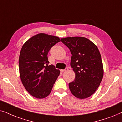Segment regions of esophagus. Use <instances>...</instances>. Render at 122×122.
Masks as SVG:
<instances>
[{
    "instance_id": "34e87169",
    "label": "esophagus",
    "mask_w": 122,
    "mask_h": 122,
    "mask_svg": "<svg viewBox=\"0 0 122 122\" xmlns=\"http://www.w3.org/2000/svg\"><path fill=\"white\" fill-rule=\"evenodd\" d=\"M68 70H69V68H68V67H66L65 69H64V70H61V72H65V71H67Z\"/></svg>"
}]
</instances>
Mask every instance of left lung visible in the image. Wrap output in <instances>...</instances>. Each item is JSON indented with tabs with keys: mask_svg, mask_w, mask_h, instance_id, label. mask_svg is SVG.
Segmentation results:
<instances>
[{
	"mask_svg": "<svg viewBox=\"0 0 122 122\" xmlns=\"http://www.w3.org/2000/svg\"><path fill=\"white\" fill-rule=\"evenodd\" d=\"M61 40L70 50V65L75 73V80L69 84L70 90L76 98H88L98 88L103 77L99 51L93 42L85 37H66Z\"/></svg>",
	"mask_w": 122,
	"mask_h": 122,
	"instance_id": "left-lung-1",
	"label": "left lung"
}]
</instances>
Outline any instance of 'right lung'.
<instances>
[{
  "label": "right lung",
  "instance_id": "1",
  "mask_svg": "<svg viewBox=\"0 0 122 122\" xmlns=\"http://www.w3.org/2000/svg\"><path fill=\"white\" fill-rule=\"evenodd\" d=\"M60 41L57 37L39 33L23 45L19 58V74L26 90L35 98L47 97L59 76V70L49 65L47 54Z\"/></svg>",
  "mask_w": 122,
  "mask_h": 122
}]
</instances>
